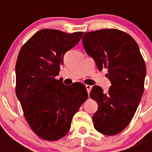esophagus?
I'll return each mask as SVG.
<instances>
[{"mask_svg": "<svg viewBox=\"0 0 152 152\" xmlns=\"http://www.w3.org/2000/svg\"><path fill=\"white\" fill-rule=\"evenodd\" d=\"M86 89H87V91H88V94H89L90 92H91V86L86 85Z\"/></svg>", "mask_w": 152, "mask_h": 152, "instance_id": "obj_1", "label": "esophagus"}]
</instances>
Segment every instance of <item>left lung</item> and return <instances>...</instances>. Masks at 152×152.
<instances>
[{
    "instance_id": "8db88e82",
    "label": "left lung",
    "mask_w": 152,
    "mask_h": 152,
    "mask_svg": "<svg viewBox=\"0 0 152 152\" xmlns=\"http://www.w3.org/2000/svg\"><path fill=\"white\" fill-rule=\"evenodd\" d=\"M82 42L98 69L107 68L106 76L111 82L107 93L99 86L91 91L90 96L98 104L93 116L94 126L103 135H117L129 124L144 92V58L135 39L119 29L85 33Z\"/></svg>"
}]
</instances>
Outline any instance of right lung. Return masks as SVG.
Segmentation results:
<instances>
[{"instance_id":"add662e5","label":"right lung","mask_w":152,"mask_h":152,"mask_svg":"<svg viewBox=\"0 0 152 152\" xmlns=\"http://www.w3.org/2000/svg\"><path fill=\"white\" fill-rule=\"evenodd\" d=\"M83 32L71 34L44 29L35 33L19 52L16 94L24 117L42 139L56 141L66 135L72 118L88 97L81 83L64 85L56 76L65 52L78 43Z\"/></svg>"}]
</instances>
